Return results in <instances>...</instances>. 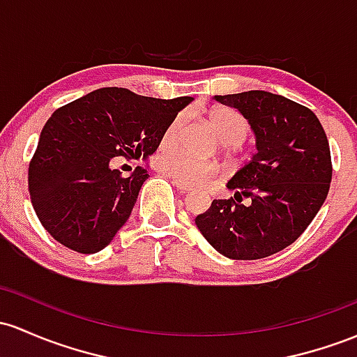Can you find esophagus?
Masks as SVG:
<instances>
[{"label":"esophagus","instance_id":"1","mask_svg":"<svg viewBox=\"0 0 357 357\" xmlns=\"http://www.w3.org/2000/svg\"><path fill=\"white\" fill-rule=\"evenodd\" d=\"M172 185H174L176 188H178L179 193H190V191H191V188H190V186L183 185V183H181V181H178V179H172Z\"/></svg>","mask_w":357,"mask_h":357}]
</instances>
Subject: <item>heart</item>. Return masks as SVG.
Wrapping results in <instances>:
<instances>
[{
  "label": "heart",
  "mask_w": 357,
  "mask_h": 357,
  "mask_svg": "<svg viewBox=\"0 0 357 357\" xmlns=\"http://www.w3.org/2000/svg\"><path fill=\"white\" fill-rule=\"evenodd\" d=\"M208 123L217 134L223 147L241 146L249 134V123L241 113L230 108H215L208 113ZM183 127H185V115H176L164 128L160 137V152L155 155V167L164 174L178 179L186 186H198L208 183L217 174V166L208 160L193 158L185 151H179L174 146L181 137Z\"/></svg>",
  "instance_id": "obj_1"
}]
</instances>
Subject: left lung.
I'll list each match as a JSON object with an SVG mask.
<instances>
[{"instance_id":"left-lung-1","label":"left lung","mask_w":357,"mask_h":357,"mask_svg":"<svg viewBox=\"0 0 357 357\" xmlns=\"http://www.w3.org/2000/svg\"><path fill=\"white\" fill-rule=\"evenodd\" d=\"M215 100L249 121L257 152L227 183L238 202L213 199L195 223L222 256L262 259L293 244L324 205L332 179L327 135L312 109L281 95L245 91ZM242 196L251 198L248 207Z\"/></svg>"}]
</instances>
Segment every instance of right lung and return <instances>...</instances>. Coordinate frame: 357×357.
Listing matches in <instances>:
<instances>
[{
	"label": "right lung",
	"instance_id": "right-lung-1",
	"mask_svg": "<svg viewBox=\"0 0 357 357\" xmlns=\"http://www.w3.org/2000/svg\"><path fill=\"white\" fill-rule=\"evenodd\" d=\"M191 101L101 88L56 109L29 166L30 199L47 232L81 254L107 248L149 178L142 167L125 178L109 162L154 154L164 128Z\"/></svg>",
	"mask_w": 357,
	"mask_h": 357
}]
</instances>
